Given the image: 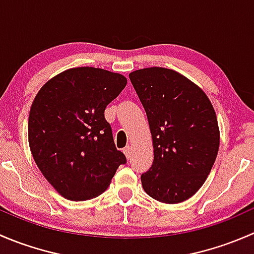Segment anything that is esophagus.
Here are the masks:
<instances>
[{
  "label": "esophagus",
  "instance_id": "obj_1",
  "mask_svg": "<svg viewBox=\"0 0 254 254\" xmlns=\"http://www.w3.org/2000/svg\"><path fill=\"white\" fill-rule=\"evenodd\" d=\"M123 152L125 153V156H127V160H129V158L131 157V147H130V146H127V147L123 148Z\"/></svg>",
  "mask_w": 254,
  "mask_h": 254
}]
</instances>
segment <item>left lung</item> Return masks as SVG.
<instances>
[{"label":"left lung","instance_id":"1","mask_svg":"<svg viewBox=\"0 0 254 254\" xmlns=\"http://www.w3.org/2000/svg\"><path fill=\"white\" fill-rule=\"evenodd\" d=\"M129 78L153 141V163L141 175L143 189L161 203H182L199 190L216 160L220 132L214 108L196 84L170 68H142Z\"/></svg>","mask_w":254,"mask_h":254}]
</instances>
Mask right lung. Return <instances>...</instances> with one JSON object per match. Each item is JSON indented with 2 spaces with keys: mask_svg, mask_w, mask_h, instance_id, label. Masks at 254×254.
I'll list each match as a JSON object with an SVG mask.
<instances>
[{
  "mask_svg": "<svg viewBox=\"0 0 254 254\" xmlns=\"http://www.w3.org/2000/svg\"><path fill=\"white\" fill-rule=\"evenodd\" d=\"M125 86L127 78L119 73L76 67L38 92L28 120L30 151L40 172L64 198H96L127 163L104 118L107 106Z\"/></svg>",
  "mask_w": 254,
  "mask_h": 254,
  "instance_id": "1",
  "label": "right lung"
}]
</instances>
